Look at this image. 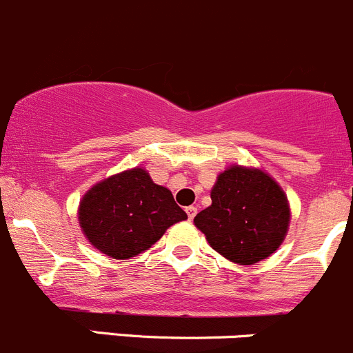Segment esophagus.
<instances>
[{"label":"esophagus","mask_w":353,"mask_h":353,"mask_svg":"<svg viewBox=\"0 0 353 353\" xmlns=\"http://www.w3.org/2000/svg\"><path fill=\"white\" fill-rule=\"evenodd\" d=\"M186 213H188V219L193 220L194 215H196V213H198V208H196V206H188Z\"/></svg>","instance_id":"obj_1"}]
</instances>
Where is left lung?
Listing matches in <instances>:
<instances>
[{
    "label": "left lung",
    "mask_w": 353,
    "mask_h": 353,
    "mask_svg": "<svg viewBox=\"0 0 353 353\" xmlns=\"http://www.w3.org/2000/svg\"><path fill=\"white\" fill-rule=\"evenodd\" d=\"M212 205L194 216L208 244L232 263L254 265L283 243L290 223L287 194L273 177L230 165L216 177Z\"/></svg>",
    "instance_id": "obj_1"
}]
</instances>
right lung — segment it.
<instances>
[{"label":"right lung","mask_w":353,"mask_h":353,"mask_svg":"<svg viewBox=\"0 0 353 353\" xmlns=\"http://www.w3.org/2000/svg\"><path fill=\"white\" fill-rule=\"evenodd\" d=\"M188 215L167 188L141 167L114 174L85 193L78 220L94 248L114 259H130L152 248Z\"/></svg>","instance_id":"right-lung-1"}]
</instances>
